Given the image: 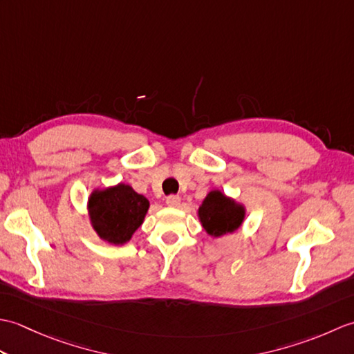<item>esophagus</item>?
<instances>
[{
	"mask_svg": "<svg viewBox=\"0 0 354 354\" xmlns=\"http://www.w3.org/2000/svg\"><path fill=\"white\" fill-rule=\"evenodd\" d=\"M179 202H181V198H179L178 194H170V196L165 198V204L169 207H178Z\"/></svg>",
	"mask_w": 354,
	"mask_h": 354,
	"instance_id": "obj_1",
	"label": "esophagus"
}]
</instances>
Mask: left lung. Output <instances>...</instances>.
Wrapping results in <instances>:
<instances>
[{"mask_svg":"<svg viewBox=\"0 0 354 354\" xmlns=\"http://www.w3.org/2000/svg\"><path fill=\"white\" fill-rule=\"evenodd\" d=\"M243 216L245 212L242 205H237L234 201L228 199L217 190L209 193L199 208L202 227L214 237L237 230L243 222Z\"/></svg>","mask_w":354,"mask_h":354,"instance_id":"1","label":"left lung"}]
</instances>
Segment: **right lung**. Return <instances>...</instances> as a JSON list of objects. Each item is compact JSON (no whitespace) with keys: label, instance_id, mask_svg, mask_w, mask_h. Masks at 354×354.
<instances>
[{"label":"right lung","instance_id":"1","mask_svg":"<svg viewBox=\"0 0 354 354\" xmlns=\"http://www.w3.org/2000/svg\"><path fill=\"white\" fill-rule=\"evenodd\" d=\"M88 208L97 234L109 243L122 245L145 221L149 201L133 192L132 187L118 184L106 190L94 192L89 198Z\"/></svg>","mask_w":354,"mask_h":354}]
</instances>
